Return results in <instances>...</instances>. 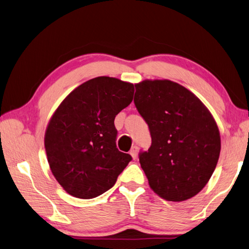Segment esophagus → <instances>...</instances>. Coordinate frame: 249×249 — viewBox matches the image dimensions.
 Listing matches in <instances>:
<instances>
[{
    "label": "esophagus",
    "instance_id": "esophagus-1",
    "mask_svg": "<svg viewBox=\"0 0 249 249\" xmlns=\"http://www.w3.org/2000/svg\"><path fill=\"white\" fill-rule=\"evenodd\" d=\"M129 154L131 155V158H133L134 160L137 159V154H138V148L136 147V145H135V147L131 148V149H130V151H129Z\"/></svg>",
    "mask_w": 249,
    "mask_h": 249
}]
</instances>
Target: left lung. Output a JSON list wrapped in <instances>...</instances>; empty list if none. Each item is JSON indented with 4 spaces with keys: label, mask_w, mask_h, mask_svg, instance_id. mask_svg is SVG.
<instances>
[{
    "label": "left lung",
    "mask_w": 249,
    "mask_h": 249,
    "mask_svg": "<svg viewBox=\"0 0 249 249\" xmlns=\"http://www.w3.org/2000/svg\"><path fill=\"white\" fill-rule=\"evenodd\" d=\"M135 105L152 143L139 162L149 186L166 201L182 202L206 186L220 155L213 116L192 91L169 80L135 84Z\"/></svg>",
    "instance_id": "8db88e82"
}]
</instances>
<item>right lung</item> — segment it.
I'll return each mask as SVG.
<instances>
[{"label":"right lung","mask_w":249,"mask_h":249,"mask_svg":"<svg viewBox=\"0 0 249 249\" xmlns=\"http://www.w3.org/2000/svg\"><path fill=\"white\" fill-rule=\"evenodd\" d=\"M134 84L98 76L73 89L53 112L44 137L53 177L70 196L89 199L114 186L131 160L115 144V115L127 107Z\"/></svg>","instance_id":"add662e5"}]
</instances>
